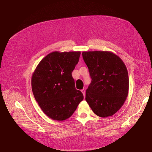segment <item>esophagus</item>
<instances>
[{"mask_svg":"<svg viewBox=\"0 0 152 152\" xmlns=\"http://www.w3.org/2000/svg\"><path fill=\"white\" fill-rule=\"evenodd\" d=\"M81 92L82 93V94H84V96L85 97V93H86V91H85V90H84V89H82V90H81Z\"/></svg>","mask_w":152,"mask_h":152,"instance_id":"34e87169","label":"esophagus"}]
</instances>
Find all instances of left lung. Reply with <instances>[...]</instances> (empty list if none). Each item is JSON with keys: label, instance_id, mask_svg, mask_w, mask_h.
<instances>
[{"label": "left lung", "instance_id": "8db88e82", "mask_svg": "<svg viewBox=\"0 0 152 152\" xmlns=\"http://www.w3.org/2000/svg\"><path fill=\"white\" fill-rule=\"evenodd\" d=\"M82 57L92 79L86 90V102L98 116L113 115L128 95L129 76L125 64L109 51H86Z\"/></svg>", "mask_w": 152, "mask_h": 152}]
</instances>
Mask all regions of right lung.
I'll list each match as a JSON object with an SVG mask.
<instances>
[{
  "label": "right lung",
  "mask_w": 152,
  "mask_h": 152,
  "mask_svg": "<svg viewBox=\"0 0 152 152\" xmlns=\"http://www.w3.org/2000/svg\"><path fill=\"white\" fill-rule=\"evenodd\" d=\"M80 51H54L44 58L31 77L36 102L50 118L65 121L74 113L84 99L77 90L72 73L79 61Z\"/></svg>",
  "instance_id": "obj_1"
}]
</instances>
